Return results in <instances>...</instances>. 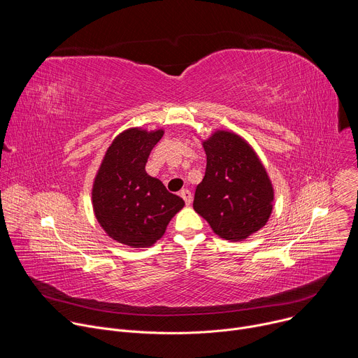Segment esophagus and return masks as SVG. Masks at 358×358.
Masks as SVG:
<instances>
[{
  "mask_svg": "<svg viewBox=\"0 0 358 358\" xmlns=\"http://www.w3.org/2000/svg\"><path fill=\"white\" fill-rule=\"evenodd\" d=\"M180 195H181V198L185 201L187 206H191V202H192V194H191L189 189H182Z\"/></svg>",
  "mask_w": 358,
  "mask_h": 358,
  "instance_id": "obj_1",
  "label": "esophagus"
}]
</instances>
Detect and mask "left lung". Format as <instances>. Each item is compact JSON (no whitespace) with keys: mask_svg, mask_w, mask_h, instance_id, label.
Returning <instances> with one entry per match:
<instances>
[{"mask_svg":"<svg viewBox=\"0 0 358 358\" xmlns=\"http://www.w3.org/2000/svg\"><path fill=\"white\" fill-rule=\"evenodd\" d=\"M202 147L207 169L196 185L194 210L231 242L262 229L273 211L275 189L257 151L239 134L218 129Z\"/></svg>","mask_w":358,"mask_h":358,"instance_id":"obj_1","label":"left lung"}]
</instances>
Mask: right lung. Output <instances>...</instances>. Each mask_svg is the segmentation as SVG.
I'll list each match as a JSON object with an SVG mask.
<instances>
[{"label":"right lung","mask_w":358,"mask_h":358,"mask_svg":"<svg viewBox=\"0 0 358 358\" xmlns=\"http://www.w3.org/2000/svg\"><path fill=\"white\" fill-rule=\"evenodd\" d=\"M164 129L130 127L115 137L94 176L92 206L99 225L113 241L148 248L163 238L182 198L145 173V163Z\"/></svg>","instance_id":"add662e5"}]
</instances>
